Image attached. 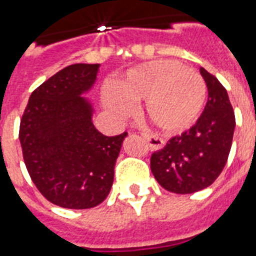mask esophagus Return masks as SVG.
I'll return each instance as SVG.
<instances>
[{
    "instance_id": "1",
    "label": "esophagus",
    "mask_w": 256,
    "mask_h": 256,
    "mask_svg": "<svg viewBox=\"0 0 256 256\" xmlns=\"http://www.w3.org/2000/svg\"><path fill=\"white\" fill-rule=\"evenodd\" d=\"M142 136L144 138V140L148 142V144L150 146L152 150H160V148H164V140L158 138L156 136H154L152 132H142Z\"/></svg>"
}]
</instances>
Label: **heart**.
Wrapping results in <instances>:
<instances>
[{
    "label": "heart",
    "mask_w": 256,
    "mask_h": 256,
    "mask_svg": "<svg viewBox=\"0 0 256 256\" xmlns=\"http://www.w3.org/2000/svg\"><path fill=\"white\" fill-rule=\"evenodd\" d=\"M204 80L190 68L170 60H156L128 70L104 92V104L116 116L124 118L132 104L144 100L148 122L164 132H180L196 122L206 102Z\"/></svg>",
    "instance_id": "obj_1"
}]
</instances>
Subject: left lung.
<instances>
[{
    "instance_id": "8db88e82",
    "label": "left lung",
    "mask_w": 256,
    "mask_h": 256,
    "mask_svg": "<svg viewBox=\"0 0 256 256\" xmlns=\"http://www.w3.org/2000/svg\"><path fill=\"white\" fill-rule=\"evenodd\" d=\"M208 98L196 124L172 136L164 148L152 152L150 168L164 190L191 194L206 188L222 172L230 154L235 116L226 88L200 68Z\"/></svg>"
}]
</instances>
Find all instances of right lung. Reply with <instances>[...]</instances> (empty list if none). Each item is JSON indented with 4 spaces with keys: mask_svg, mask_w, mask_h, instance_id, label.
Returning <instances> with one entry per match:
<instances>
[{
    "mask_svg": "<svg viewBox=\"0 0 256 256\" xmlns=\"http://www.w3.org/2000/svg\"><path fill=\"white\" fill-rule=\"evenodd\" d=\"M98 69L100 64H74L60 70L32 92L20 124L30 178L49 202L65 208L104 202L128 136H106L92 124L94 108L82 96L94 86Z\"/></svg>",
    "mask_w": 256,
    "mask_h": 256,
    "instance_id": "obj_1",
    "label": "right lung"
}]
</instances>
